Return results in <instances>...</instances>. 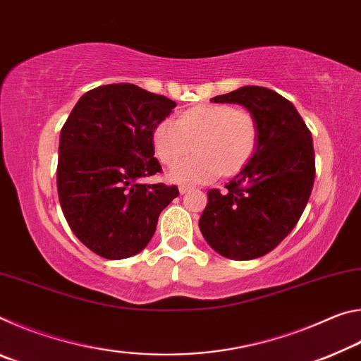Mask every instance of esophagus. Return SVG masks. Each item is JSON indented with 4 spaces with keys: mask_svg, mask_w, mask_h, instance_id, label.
<instances>
[{
    "mask_svg": "<svg viewBox=\"0 0 361 361\" xmlns=\"http://www.w3.org/2000/svg\"><path fill=\"white\" fill-rule=\"evenodd\" d=\"M189 189H191V188H189V186H185V185H181V186L178 188V191H180V194H186V192L189 191Z\"/></svg>",
    "mask_w": 361,
    "mask_h": 361,
    "instance_id": "34e87169",
    "label": "esophagus"
}]
</instances>
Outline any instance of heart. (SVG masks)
<instances>
[{
    "mask_svg": "<svg viewBox=\"0 0 361 361\" xmlns=\"http://www.w3.org/2000/svg\"><path fill=\"white\" fill-rule=\"evenodd\" d=\"M198 154L185 161L179 159L192 150ZM258 145V124L245 109L229 105L195 106L183 113L178 121L159 122L152 132V146L164 164L170 167L167 178L180 185H200L232 175L245 166Z\"/></svg>",
    "mask_w": 361,
    "mask_h": 361,
    "instance_id": "heart-1",
    "label": "heart"
}]
</instances>
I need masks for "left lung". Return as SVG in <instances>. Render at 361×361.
I'll use <instances>...</instances> for the list:
<instances>
[{"label":"left lung","instance_id":"left-lung-1","mask_svg":"<svg viewBox=\"0 0 361 361\" xmlns=\"http://www.w3.org/2000/svg\"><path fill=\"white\" fill-rule=\"evenodd\" d=\"M212 102L245 108L258 124V145L228 191L207 192L199 228L224 258H259L290 234L307 205L315 178L312 135L295 105L271 89L243 85Z\"/></svg>","mask_w":361,"mask_h":361}]
</instances>
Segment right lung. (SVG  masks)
Here are the masks:
<instances>
[{
  "instance_id": "1",
  "label": "right lung",
  "mask_w": 361,
  "mask_h": 361,
  "mask_svg": "<svg viewBox=\"0 0 361 361\" xmlns=\"http://www.w3.org/2000/svg\"><path fill=\"white\" fill-rule=\"evenodd\" d=\"M176 106L135 84L85 92L60 132L57 191L66 223L106 259L137 255L178 188L142 183L161 172L152 132Z\"/></svg>"
}]
</instances>
